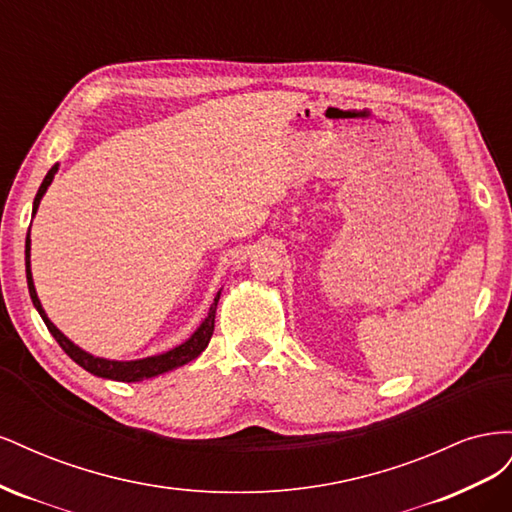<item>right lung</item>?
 <instances>
[{
  "label": "right lung",
  "instance_id": "obj_1",
  "mask_svg": "<svg viewBox=\"0 0 512 512\" xmlns=\"http://www.w3.org/2000/svg\"><path fill=\"white\" fill-rule=\"evenodd\" d=\"M57 168H59V164H55L49 170V173H46L42 185L38 188V194L34 198V209H32L34 215L40 207V200H42L46 188H49L55 173H57ZM29 228H32V224H29ZM29 250H32V239H29V235H27V239H25V273H27L29 297H32L34 307L38 309V314L42 316L46 329L51 331V335L55 337V342L61 346V350H64L74 363H79L83 369H87L89 374H94L98 378H106V380H117V382H141V380L156 378L160 374H166V371H170V369H177L185 363L194 361L196 356L207 348L209 339L213 335V327H215V309H218L220 292H218V297L213 299V303L209 307V314L203 322H200V327L188 339H185L183 344L175 346L173 350L156 354V356H147V359H136V361H108V359H100V356H94V354L81 350L79 346L72 344L70 339L55 327V324L49 320V316H46V312L42 309V303L38 299L36 286H34L32 267H29Z\"/></svg>",
  "mask_w": 512,
  "mask_h": 512
}]
</instances>
